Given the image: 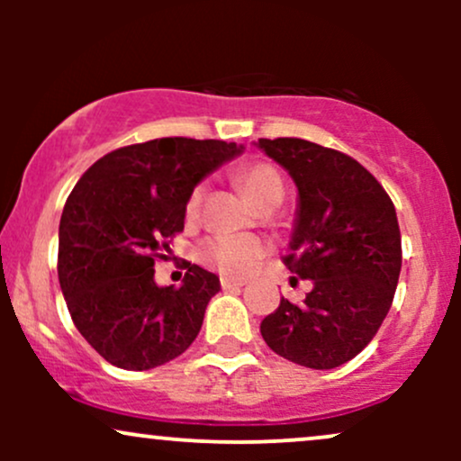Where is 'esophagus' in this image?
<instances>
[{
  "label": "esophagus",
  "instance_id": "esophagus-1",
  "mask_svg": "<svg viewBox=\"0 0 461 461\" xmlns=\"http://www.w3.org/2000/svg\"><path fill=\"white\" fill-rule=\"evenodd\" d=\"M245 282L242 279H234V277H221V288L223 290H236V288H242Z\"/></svg>",
  "mask_w": 461,
  "mask_h": 461
}]
</instances>
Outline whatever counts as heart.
I'll list each match as a JSON object with an SVG mask.
<instances>
[{"label":"heart","instance_id":"obj_1","mask_svg":"<svg viewBox=\"0 0 461 461\" xmlns=\"http://www.w3.org/2000/svg\"><path fill=\"white\" fill-rule=\"evenodd\" d=\"M236 176L249 199L256 201L260 208L271 203V201H282L284 179L282 173L273 164L262 160L247 162L238 168ZM201 199H203V184H197L188 193L186 205H184V212H186L188 219L197 216ZM264 253H267V245L260 238L247 234H216L201 240L197 247V258L201 264L223 275H230V277H242V275L251 273L256 264L264 258Z\"/></svg>","mask_w":461,"mask_h":461}]
</instances>
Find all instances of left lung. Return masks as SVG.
<instances>
[{"mask_svg": "<svg viewBox=\"0 0 461 461\" xmlns=\"http://www.w3.org/2000/svg\"><path fill=\"white\" fill-rule=\"evenodd\" d=\"M290 173L299 212L284 264L312 279L303 303L279 301L262 321L264 342L301 366L348 362L379 331L401 273V231L393 199L347 153L303 139H260Z\"/></svg>", "mask_w": 461, "mask_h": 461, "instance_id": "left-lung-1", "label": "left lung"}]
</instances>
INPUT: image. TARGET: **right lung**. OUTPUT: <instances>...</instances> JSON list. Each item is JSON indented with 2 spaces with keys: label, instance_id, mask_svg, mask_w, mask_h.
Instances as JSON below:
<instances>
[{
  "label": "right lung",
  "instance_id": "1",
  "mask_svg": "<svg viewBox=\"0 0 461 461\" xmlns=\"http://www.w3.org/2000/svg\"><path fill=\"white\" fill-rule=\"evenodd\" d=\"M242 147L173 136L105 153L79 177L60 219L58 279L73 325L105 362L149 370L182 356L203 322L219 277L184 264V284L153 282L184 231L201 177Z\"/></svg>",
  "mask_w": 461,
  "mask_h": 461
}]
</instances>
